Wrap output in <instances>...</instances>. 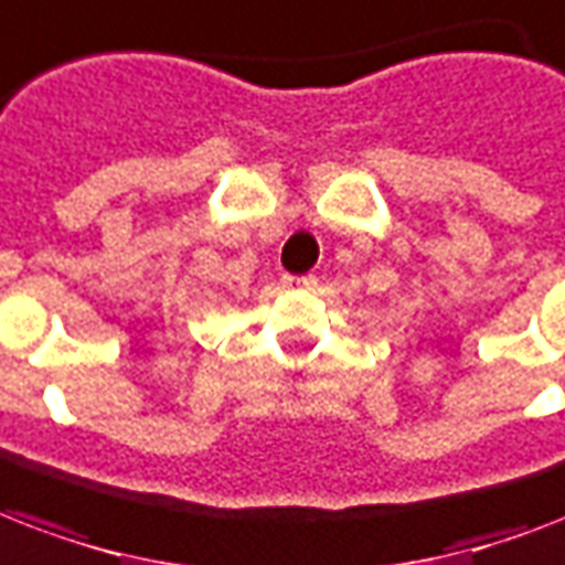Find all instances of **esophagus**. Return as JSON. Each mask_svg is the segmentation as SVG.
I'll return each instance as SVG.
<instances>
[{
    "mask_svg": "<svg viewBox=\"0 0 565 565\" xmlns=\"http://www.w3.org/2000/svg\"><path fill=\"white\" fill-rule=\"evenodd\" d=\"M286 286L315 288V286H318V277H315V274H303V277H286Z\"/></svg>",
    "mask_w": 565,
    "mask_h": 565,
    "instance_id": "34e87169",
    "label": "esophagus"
}]
</instances>
